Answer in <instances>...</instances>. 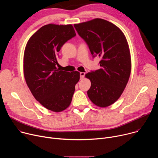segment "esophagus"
<instances>
[{
    "mask_svg": "<svg viewBox=\"0 0 158 158\" xmlns=\"http://www.w3.org/2000/svg\"><path fill=\"white\" fill-rule=\"evenodd\" d=\"M85 73H80V79H82L84 77Z\"/></svg>",
    "mask_w": 158,
    "mask_h": 158,
    "instance_id": "obj_1",
    "label": "esophagus"
}]
</instances>
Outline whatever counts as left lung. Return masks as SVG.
Segmentation results:
<instances>
[{
	"instance_id": "8db88e82",
	"label": "left lung",
	"mask_w": 158,
	"mask_h": 158,
	"mask_svg": "<svg viewBox=\"0 0 158 158\" xmlns=\"http://www.w3.org/2000/svg\"><path fill=\"white\" fill-rule=\"evenodd\" d=\"M74 27L93 56L101 59V69L85 76L91 82L88 97L95 105L107 107L120 98L130 77L131 59L126 38L118 27L102 19L76 24Z\"/></svg>"
}]
</instances>
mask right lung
I'll return each mask as SVG.
<instances>
[{"instance_id":"1","label":"right lung","mask_w":158,"mask_h":158,"mask_svg":"<svg viewBox=\"0 0 158 158\" xmlns=\"http://www.w3.org/2000/svg\"><path fill=\"white\" fill-rule=\"evenodd\" d=\"M71 24H49L40 27L29 39L24 54V74L35 99L44 107L61 112L72 101L78 71L66 72L56 67L58 52L76 36Z\"/></svg>"}]
</instances>
